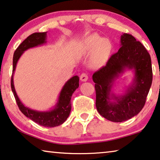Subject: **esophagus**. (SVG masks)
Here are the masks:
<instances>
[{"label":"esophagus","mask_w":160,"mask_h":160,"mask_svg":"<svg viewBox=\"0 0 160 160\" xmlns=\"http://www.w3.org/2000/svg\"><path fill=\"white\" fill-rule=\"evenodd\" d=\"M80 79L81 81H82V82H85V81H87L88 79V76L86 73H82L80 77Z\"/></svg>","instance_id":"esophagus-1"}]
</instances>
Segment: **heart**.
<instances>
[{
  "label": "heart",
  "mask_w": 160,
  "mask_h": 160,
  "mask_svg": "<svg viewBox=\"0 0 160 160\" xmlns=\"http://www.w3.org/2000/svg\"><path fill=\"white\" fill-rule=\"evenodd\" d=\"M112 45L107 39H101L96 34L88 37L85 46V53H90L96 49L92 62L95 65H99L103 63L111 51Z\"/></svg>",
  "instance_id": "b5f03b06"
}]
</instances>
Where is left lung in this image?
Segmentation results:
<instances>
[{"instance_id":"obj_1","label":"left lung","mask_w":160,"mask_h":160,"mask_svg":"<svg viewBox=\"0 0 160 160\" xmlns=\"http://www.w3.org/2000/svg\"><path fill=\"white\" fill-rule=\"evenodd\" d=\"M121 46L106 65L92 75L97 110L113 122L127 121L142 111L152 82L151 57L142 43L124 33L121 37ZM126 68L135 71L133 83L124 95L116 96L111 92L112 87Z\"/></svg>"}]
</instances>
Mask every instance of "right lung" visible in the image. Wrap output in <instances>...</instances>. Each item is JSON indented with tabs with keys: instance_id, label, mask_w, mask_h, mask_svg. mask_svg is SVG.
<instances>
[{
	"instance_id": "right-lung-1",
	"label": "right lung",
	"mask_w": 160,
	"mask_h": 160,
	"mask_svg": "<svg viewBox=\"0 0 160 160\" xmlns=\"http://www.w3.org/2000/svg\"><path fill=\"white\" fill-rule=\"evenodd\" d=\"M46 37L47 32L34 33L28 36L16 49L13 58V72L11 76V86L16 103L23 115L40 126L44 127H55L62 124L70 115L71 111V97L75 90L79 87V77L78 75L74 76L65 83L61 90L56 106L52 110L49 111H37L23 106L16 94L13 85V73L20 57L22 55L23 52L28 49L46 43Z\"/></svg>"
}]
</instances>
